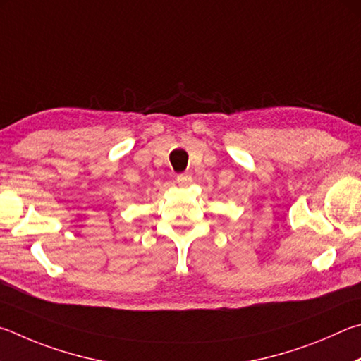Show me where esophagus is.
<instances>
[{
  "instance_id": "34e87169",
  "label": "esophagus",
  "mask_w": 361,
  "mask_h": 361,
  "mask_svg": "<svg viewBox=\"0 0 361 361\" xmlns=\"http://www.w3.org/2000/svg\"><path fill=\"white\" fill-rule=\"evenodd\" d=\"M176 182H177V184H179L180 187H188V185L192 184V176L187 174V173L179 174V176L176 177Z\"/></svg>"
}]
</instances>
